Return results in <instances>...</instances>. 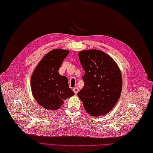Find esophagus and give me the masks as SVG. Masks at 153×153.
<instances>
[{
  "label": "esophagus",
  "mask_w": 153,
  "mask_h": 153,
  "mask_svg": "<svg viewBox=\"0 0 153 153\" xmlns=\"http://www.w3.org/2000/svg\"><path fill=\"white\" fill-rule=\"evenodd\" d=\"M73 91H74V92L75 93V94H76L78 93V91H79V89L77 88V87H74V88L73 89Z\"/></svg>",
  "instance_id": "obj_1"
}]
</instances>
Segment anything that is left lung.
I'll return each instance as SVG.
<instances>
[{
	"label": "left lung",
	"instance_id": "obj_1",
	"mask_svg": "<svg viewBox=\"0 0 153 153\" xmlns=\"http://www.w3.org/2000/svg\"><path fill=\"white\" fill-rule=\"evenodd\" d=\"M78 56L85 74L83 76L84 86L77 95L89 114L105 115L114 108L121 95V71L112 58L102 51H82Z\"/></svg>",
	"mask_w": 153,
	"mask_h": 153
}]
</instances>
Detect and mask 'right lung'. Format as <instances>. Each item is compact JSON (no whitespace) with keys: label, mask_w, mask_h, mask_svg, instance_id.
Returning a JSON list of instances; mask_svg holds the SVG:
<instances>
[{"label":"right lung","mask_w":153,"mask_h":153,"mask_svg":"<svg viewBox=\"0 0 153 153\" xmlns=\"http://www.w3.org/2000/svg\"><path fill=\"white\" fill-rule=\"evenodd\" d=\"M70 51L55 48L48 52L35 67L31 77V89L34 99L47 110L59 109L67 99L74 95L69 88L68 78L58 70Z\"/></svg>","instance_id":"obj_1"}]
</instances>
